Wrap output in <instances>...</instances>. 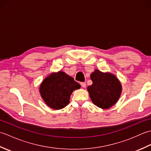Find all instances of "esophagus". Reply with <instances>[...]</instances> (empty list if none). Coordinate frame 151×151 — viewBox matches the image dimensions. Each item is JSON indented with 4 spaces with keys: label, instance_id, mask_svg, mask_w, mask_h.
Masks as SVG:
<instances>
[{
    "label": "esophagus",
    "instance_id": "obj_1",
    "mask_svg": "<svg viewBox=\"0 0 151 151\" xmlns=\"http://www.w3.org/2000/svg\"><path fill=\"white\" fill-rule=\"evenodd\" d=\"M81 85L82 88H86V82H81Z\"/></svg>",
    "mask_w": 151,
    "mask_h": 151
}]
</instances>
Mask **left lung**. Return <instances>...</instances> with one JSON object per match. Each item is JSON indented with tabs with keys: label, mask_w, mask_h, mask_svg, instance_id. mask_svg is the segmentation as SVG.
<instances>
[{
	"label": "left lung",
	"mask_w": 151,
	"mask_h": 151,
	"mask_svg": "<svg viewBox=\"0 0 151 151\" xmlns=\"http://www.w3.org/2000/svg\"><path fill=\"white\" fill-rule=\"evenodd\" d=\"M90 77L93 84L88 86V91L93 104L102 109H108L116 103L122 90L116 76L95 70Z\"/></svg>",
	"instance_id": "8db88e82"
}]
</instances>
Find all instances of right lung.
Listing matches in <instances>:
<instances>
[{
	"instance_id": "add662e5",
	"label": "right lung",
	"mask_w": 151,
	"mask_h": 151,
	"mask_svg": "<svg viewBox=\"0 0 151 151\" xmlns=\"http://www.w3.org/2000/svg\"><path fill=\"white\" fill-rule=\"evenodd\" d=\"M80 88L81 85L73 77L60 71L45 79L40 91L44 101L50 108L60 110L69 104L72 92Z\"/></svg>"
}]
</instances>
